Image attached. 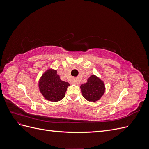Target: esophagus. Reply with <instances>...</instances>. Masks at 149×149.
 <instances>
[{
    "mask_svg": "<svg viewBox=\"0 0 149 149\" xmlns=\"http://www.w3.org/2000/svg\"><path fill=\"white\" fill-rule=\"evenodd\" d=\"M71 82H72V83H73V84H76V83H77V79L74 78V79H72V81Z\"/></svg>",
    "mask_w": 149,
    "mask_h": 149,
    "instance_id": "34e87169",
    "label": "esophagus"
}]
</instances>
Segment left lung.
Here are the masks:
<instances>
[{
  "label": "left lung",
  "mask_w": 149,
  "mask_h": 149,
  "mask_svg": "<svg viewBox=\"0 0 149 149\" xmlns=\"http://www.w3.org/2000/svg\"><path fill=\"white\" fill-rule=\"evenodd\" d=\"M80 88L85 100L93 102L100 100L106 91L104 83L94 74L90 76L87 83L81 85Z\"/></svg>",
  "instance_id": "8db88e82"
}]
</instances>
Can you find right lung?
<instances>
[{"instance_id": "right-lung-1", "label": "right lung", "mask_w": 149, "mask_h": 149, "mask_svg": "<svg viewBox=\"0 0 149 149\" xmlns=\"http://www.w3.org/2000/svg\"><path fill=\"white\" fill-rule=\"evenodd\" d=\"M69 86L68 83L60 79L56 70L51 68L44 72L38 81L40 92L45 100L52 102L61 101Z\"/></svg>"}]
</instances>
